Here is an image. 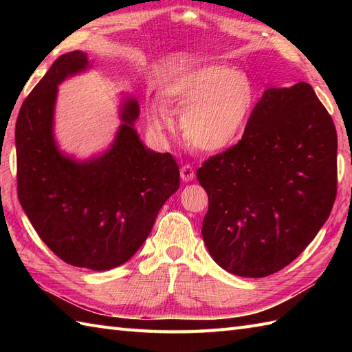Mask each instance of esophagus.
<instances>
[{
  "instance_id": "obj_1",
  "label": "esophagus",
  "mask_w": 352,
  "mask_h": 352,
  "mask_svg": "<svg viewBox=\"0 0 352 352\" xmlns=\"http://www.w3.org/2000/svg\"><path fill=\"white\" fill-rule=\"evenodd\" d=\"M180 175L183 182H192L193 177H195V170H193L190 164H184L180 170Z\"/></svg>"
}]
</instances>
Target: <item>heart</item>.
Returning <instances> with one entry per match:
<instances>
[{
	"label": "heart",
	"instance_id": "1",
	"mask_svg": "<svg viewBox=\"0 0 352 352\" xmlns=\"http://www.w3.org/2000/svg\"><path fill=\"white\" fill-rule=\"evenodd\" d=\"M162 100L183 111L184 140L204 153H222L242 138L258 101V91L250 76L228 65L210 63L186 69L162 87ZM148 122L155 131L174 126L160 106L148 110Z\"/></svg>",
	"mask_w": 352,
	"mask_h": 352
}]
</instances>
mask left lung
Instances as JSON below:
<instances>
[{"label":"left lung","instance_id":"8db88e82","mask_svg":"<svg viewBox=\"0 0 352 352\" xmlns=\"http://www.w3.org/2000/svg\"><path fill=\"white\" fill-rule=\"evenodd\" d=\"M208 195L203 239L227 272L261 278L322 228L338 190V134L309 83L261 95L237 145L197 172Z\"/></svg>","mask_w":352,"mask_h":352}]
</instances>
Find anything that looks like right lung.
Here are the masks:
<instances>
[{"label":"right lung","mask_w":352,"mask_h":352,"mask_svg":"<svg viewBox=\"0 0 352 352\" xmlns=\"http://www.w3.org/2000/svg\"><path fill=\"white\" fill-rule=\"evenodd\" d=\"M71 51L51 65L19 110L14 142L18 197L45 245L68 265L109 271L124 265L149 236L160 208L178 190L174 157L146 148L134 129L140 107L122 95L113 142L89 159L63 153L54 136L58 85L91 69Z\"/></svg>","instance_id":"right-lung-1"}]
</instances>
